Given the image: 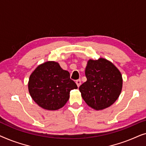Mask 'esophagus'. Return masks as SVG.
<instances>
[{"label": "esophagus", "instance_id": "obj_1", "mask_svg": "<svg viewBox=\"0 0 146 146\" xmlns=\"http://www.w3.org/2000/svg\"><path fill=\"white\" fill-rule=\"evenodd\" d=\"M76 84H77V86H78V87H79L81 85V80H77L76 81Z\"/></svg>", "mask_w": 146, "mask_h": 146}]
</instances>
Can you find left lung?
Returning a JSON list of instances; mask_svg holds the SVG:
<instances>
[{
	"instance_id": "obj_1",
	"label": "left lung",
	"mask_w": 146,
	"mask_h": 146,
	"mask_svg": "<svg viewBox=\"0 0 146 146\" xmlns=\"http://www.w3.org/2000/svg\"><path fill=\"white\" fill-rule=\"evenodd\" d=\"M87 80L79 87L89 106L99 110L110 106L118 98L122 77L118 69L104 58L90 60L85 70Z\"/></svg>"
}]
</instances>
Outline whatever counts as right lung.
Instances as JSON below:
<instances>
[{
    "label": "right lung",
    "instance_id": "add662e5",
    "mask_svg": "<svg viewBox=\"0 0 146 146\" xmlns=\"http://www.w3.org/2000/svg\"><path fill=\"white\" fill-rule=\"evenodd\" d=\"M78 88L70 73L56 62L39 65L30 76L29 90L39 106L48 110L62 108L70 98V92Z\"/></svg>",
    "mask_w": 146,
    "mask_h": 146
}]
</instances>
